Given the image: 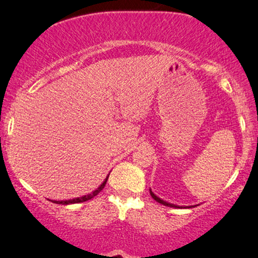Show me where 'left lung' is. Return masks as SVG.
Wrapping results in <instances>:
<instances>
[{
    "label": "left lung",
    "mask_w": 258,
    "mask_h": 258,
    "mask_svg": "<svg viewBox=\"0 0 258 258\" xmlns=\"http://www.w3.org/2000/svg\"><path fill=\"white\" fill-rule=\"evenodd\" d=\"M150 194H151V196H152V199L153 200H156V201L158 202V204H162V205H164V206H168V207H176V208H180V206H176V205H173V204H169V202H167V201H164V200H162V199H160L158 198V196H156L155 194L152 192V190L150 189ZM194 207V206H192ZM190 208V207H189Z\"/></svg>",
    "instance_id": "obj_1"
}]
</instances>
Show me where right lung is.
<instances>
[{"mask_svg": "<svg viewBox=\"0 0 258 258\" xmlns=\"http://www.w3.org/2000/svg\"><path fill=\"white\" fill-rule=\"evenodd\" d=\"M109 175L106 176V179L103 180V183L100 185V186L97 187L96 190H94L91 194H88V195H84L82 198H77V199H72V200H63V201H52L54 202V204H59V205H71V204H79V202H85L88 201V200H91L92 198H95V196L97 195V194L101 192V190L105 187V185L107 183V179H108Z\"/></svg>", "mask_w": 258, "mask_h": 258, "instance_id": "obj_1", "label": "right lung"}]
</instances>
